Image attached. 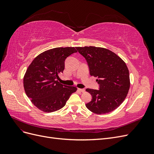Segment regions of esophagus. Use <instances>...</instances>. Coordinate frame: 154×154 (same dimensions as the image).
I'll use <instances>...</instances> for the list:
<instances>
[{"label": "esophagus", "instance_id": "1", "mask_svg": "<svg viewBox=\"0 0 154 154\" xmlns=\"http://www.w3.org/2000/svg\"><path fill=\"white\" fill-rule=\"evenodd\" d=\"M79 91H80V92H85V89L84 88H78V89Z\"/></svg>", "mask_w": 154, "mask_h": 154}]
</instances>
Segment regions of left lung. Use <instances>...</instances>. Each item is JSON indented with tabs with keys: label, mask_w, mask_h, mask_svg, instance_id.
<instances>
[{
	"label": "left lung",
	"mask_w": 154,
	"mask_h": 154,
	"mask_svg": "<svg viewBox=\"0 0 154 154\" xmlns=\"http://www.w3.org/2000/svg\"><path fill=\"white\" fill-rule=\"evenodd\" d=\"M86 60L89 73L96 77L99 90L87 88L92 100L86 107L92 112H110L122 104L130 88L129 71L123 60L111 51L102 48H76Z\"/></svg>",
	"instance_id": "obj_1"
}]
</instances>
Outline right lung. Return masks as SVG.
Instances as JSON below:
<instances>
[{
	"label": "right lung",
	"mask_w": 154,
	"mask_h": 154,
	"mask_svg": "<svg viewBox=\"0 0 154 154\" xmlns=\"http://www.w3.org/2000/svg\"><path fill=\"white\" fill-rule=\"evenodd\" d=\"M77 51L74 48H56L44 51L32 60L24 78L27 97L45 112L60 110L77 88L57 80L65 68V60Z\"/></svg>",
	"instance_id": "add662e5"
}]
</instances>
